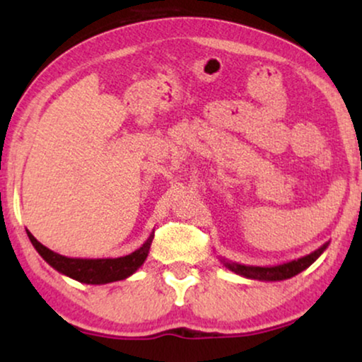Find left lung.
I'll use <instances>...</instances> for the list:
<instances>
[{
  "instance_id": "1",
  "label": "left lung",
  "mask_w": 362,
  "mask_h": 362,
  "mask_svg": "<svg viewBox=\"0 0 362 362\" xmlns=\"http://www.w3.org/2000/svg\"><path fill=\"white\" fill-rule=\"evenodd\" d=\"M329 245V242H326L316 249L311 254L300 257L296 260H290L285 262V264L280 265H270V267H255V265H244V264H237V262H230L227 259H221L222 264H224L226 269H229L234 274L245 276V279L250 280H260V281H280V280H286L291 279V276L301 274V272L308 269V267L313 264V262L318 259V257L323 254L326 250V247Z\"/></svg>"
}]
</instances>
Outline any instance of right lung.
<instances>
[{
	"label": "right lung",
	"mask_w": 362,
	"mask_h": 362,
	"mask_svg": "<svg viewBox=\"0 0 362 362\" xmlns=\"http://www.w3.org/2000/svg\"><path fill=\"white\" fill-rule=\"evenodd\" d=\"M28 237L34 245V249L37 250V254L54 270H57L59 274L66 275L72 280L81 281V284L103 285L128 279V276L135 274L145 264L155 232H151L150 237H148L140 249H136L135 252H132V254L125 257H117V259H74V257L61 255L57 252H52L47 247H44L29 230Z\"/></svg>",
	"instance_id": "obj_1"
}]
</instances>
